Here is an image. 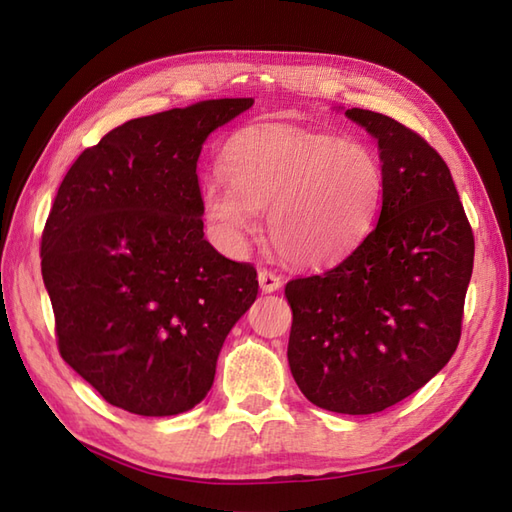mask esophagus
I'll return each instance as SVG.
<instances>
[{
  "label": "esophagus",
  "instance_id": "34e87169",
  "mask_svg": "<svg viewBox=\"0 0 512 512\" xmlns=\"http://www.w3.org/2000/svg\"><path fill=\"white\" fill-rule=\"evenodd\" d=\"M281 284L284 281L273 270H259V288H262V292H275L281 288Z\"/></svg>",
  "mask_w": 512,
  "mask_h": 512
}]
</instances>
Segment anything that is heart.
Listing matches in <instances>:
<instances>
[{
	"mask_svg": "<svg viewBox=\"0 0 512 512\" xmlns=\"http://www.w3.org/2000/svg\"><path fill=\"white\" fill-rule=\"evenodd\" d=\"M228 184L202 187V213L226 246H242L266 209L268 237L290 264L319 268L363 242L372 228L383 169L356 140L292 127L250 129L220 158Z\"/></svg>",
	"mask_w": 512,
	"mask_h": 512,
	"instance_id": "heart-1",
	"label": "heart"
}]
</instances>
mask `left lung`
<instances>
[{
    "label": "left lung",
    "instance_id": "left-lung-1",
    "mask_svg": "<svg viewBox=\"0 0 512 512\" xmlns=\"http://www.w3.org/2000/svg\"><path fill=\"white\" fill-rule=\"evenodd\" d=\"M345 116L378 140L383 206L339 266L286 284L288 363L312 405L367 416L449 363L475 239L447 162L427 140L385 114L352 107Z\"/></svg>",
    "mask_w": 512,
    "mask_h": 512
}]
</instances>
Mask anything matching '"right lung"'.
I'll use <instances>...</instances> for the list:
<instances>
[{
    "label": "right lung",
    "instance_id": "obj_1",
    "mask_svg": "<svg viewBox=\"0 0 512 512\" xmlns=\"http://www.w3.org/2000/svg\"><path fill=\"white\" fill-rule=\"evenodd\" d=\"M253 99L127 121L65 173L41 235L63 361L114 407L176 416L209 394L217 356L257 299V270L204 239L198 158Z\"/></svg>",
    "mask_w": 512,
    "mask_h": 512
}]
</instances>
